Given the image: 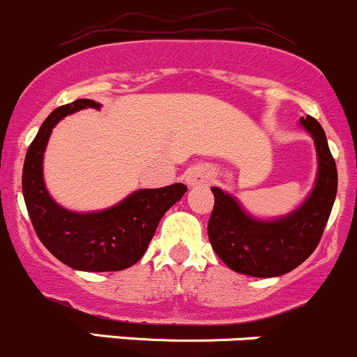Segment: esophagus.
Listing matches in <instances>:
<instances>
[{"mask_svg":"<svg viewBox=\"0 0 357 357\" xmlns=\"http://www.w3.org/2000/svg\"><path fill=\"white\" fill-rule=\"evenodd\" d=\"M185 181L190 188H197V186H207L212 181V174L205 165H193L186 171Z\"/></svg>","mask_w":357,"mask_h":357,"instance_id":"esophagus-1","label":"esophagus"}]
</instances>
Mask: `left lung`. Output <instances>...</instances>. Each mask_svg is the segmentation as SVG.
<instances>
[{
    "mask_svg": "<svg viewBox=\"0 0 357 357\" xmlns=\"http://www.w3.org/2000/svg\"><path fill=\"white\" fill-rule=\"evenodd\" d=\"M301 126L314 142L318 171L311 193L285 215L262 219L243 208L236 197L212 186L214 208L208 240L229 269L254 278H273L301 266L318 247L337 197V165L321 124L311 115Z\"/></svg>",
    "mask_w": 357,
    "mask_h": 357,
    "instance_id": "left-lung-1",
    "label": "left lung"
}]
</instances>
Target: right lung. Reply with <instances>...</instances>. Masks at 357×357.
<instances>
[{
    "instance_id": "1",
    "label": "right lung",
    "mask_w": 357,
    "mask_h": 357,
    "mask_svg": "<svg viewBox=\"0 0 357 357\" xmlns=\"http://www.w3.org/2000/svg\"><path fill=\"white\" fill-rule=\"evenodd\" d=\"M95 100H75L46 117L25 155L22 193L41 243L59 261L77 271H122L143 257L162 215L185 195L186 186L136 190L103 211L75 212L62 207L45 185L43 160L53 128L82 109L100 110Z\"/></svg>"
}]
</instances>
